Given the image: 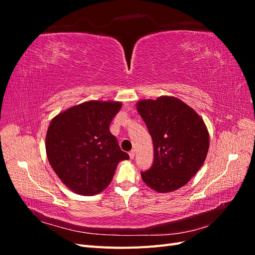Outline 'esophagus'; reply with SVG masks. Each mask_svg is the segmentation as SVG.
Segmentation results:
<instances>
[{
  "mask_svg": "<svg viewBox=\"0 0 255 255\" xmlns=\"http://www.w3.org/2000/svg\"><path fill=\"white\" fill-rule=\"evenodd\" d=\"M128 155H129L130 159H133V158L135 157V151H134V150H132V151H129V153H128Z\"/></svg>",
  "mask_w": 255,
  "mask_h": 255,
  "instance_id": "1",
  "label": "esophagus"
}]
</instances>
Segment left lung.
<instances>
[{
    "mask_svg": "<svg viewBox=\"0 0 255 255\" xmlns=\"http://www.w3.org/2000/svg\"><path fill=\"white\" fill-rule=\"evenodd\" d=\"M137 111L152 137L154 159L142 181L157 192L184 186L203 165L210 137L201 117L181 100H142Z\"/></svg>",
    "mask_w": 255,
    "mask_h": 255,
    "instance_id": "8db88e82",
    "label": "left lung"
}]
</instances>
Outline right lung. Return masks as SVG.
<instances>
[{
  "instance_id": "obj_1",
  "label": "right lung",
  "mask_w": 255,
  "mask_h": 255,
  "mask_svg": "<svg viewBox=\"0 0 255 255\" xmlns=\"http://www.w3.org/2000/svg\"><path fill=\"white\" fill-rule=\"evenodd\" d=\"M120 102L89 101L57 115L45 138L53 170L80 195H96L109 186L116 167L128 154L110 132Z\"/></svg>"
}]
</instances>
